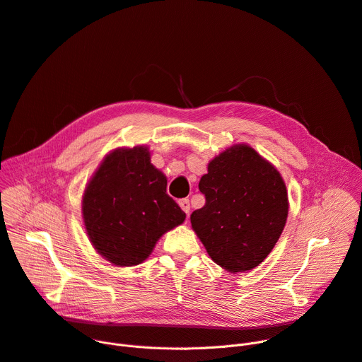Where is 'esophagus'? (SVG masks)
Returning <instances> with one entry per match:
<instances>
[{
    "instance_id": "1",
    "label": "esophagus",
    "mask_w": 362,
    "mask_h": 362,
    "mask_svg": "<svg viewBox=\"0 0 362 362\" xmlns=\"http://www.w3.org/2000/svg\"><path fill=\"white\" fill-rule=\"evenodd\" d=\"M178 204H180V207L188 214L189 213V200L188 199H181L180 202H178Z\"/></svg>"
}]
</instances>
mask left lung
<instances>
[{
	"mask_svg": "<svg viewBox=\"0 0 362 362\" xmlns=\"http://www.w3.org/2000/svg\"><path fill=\"white\" fill-rule=\"evenodd\" d=\"M199 188L206 204L192 211L191 228L209 257L230 274L258 267L287 221L281 174L252 146L238 144L209 162Z\"/></svg>",
	"mask_w": 362,
	"mask_h": 362,
	"instance_id": "1",
	"label": "left lung"
}]
</instances>
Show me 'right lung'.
I'll return each mask as SVG.
<instances>
[{"label":"right lung","instance_id":"1","mask_svg":"<svg viewBox=\"0 0 362 362\" xmlns=\"http://www.w3.org/2000/svg\"><path fill=\"white\" fill-rule=\"evenodd\" d=\"M82 218L95 251L116 267L142 264L185 213L166 194V177L145 145L117 148L98 165L82 196Z\"/></svg>","mask_w":362,"mask_h":362}]
</instances>
